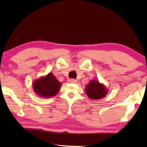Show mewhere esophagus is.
I'll return each instance as SVG.
<instances>
[{"label":"esophagus","mask_w":147,"mask_h":147,"mask_svg":"<svg viewBox=\"0 0 147 147\" xmlns=\"http://www.w3.org/2000/svg\"><path fill=\"white\" fill-rule=\"evenodd\" d=\"M76 80H74V79H69L68 80V82H69V83H73V84H75L76 83Z\"/></svg>","instance_id":"1"}]
</instances>
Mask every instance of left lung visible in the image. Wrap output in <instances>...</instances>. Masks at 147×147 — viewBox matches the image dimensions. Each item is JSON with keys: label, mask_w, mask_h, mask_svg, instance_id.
Wrapping results in <instances>:
<instances>
[{"label": "left lung", "mask_w": 147, "mask_h": 147, "mask_svg": "<svg viewBox=\"0 0 147 147\" xmlns=\"http://www.w3.org/2000/svg\"><path fill=\"white\" fill-rule=\"evenodd\" d=\"M86 94L92 100H99L105 97L108 90L103 84L100 83L97 80H93L86 86Z\"/></svg>", "instance_id": "8db88e82"}]
</instances>
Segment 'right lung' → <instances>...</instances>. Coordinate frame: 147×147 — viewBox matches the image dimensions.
Instances as JSON below:
<instances>
[{"instance_id":"add662e5","label":"right lung","mask_w":147,"mask_h":147,"mask_svg":"<svg viewBox=\"0 0 147 147\" xmlns=\"http://www.w3.org/2000/svg\"><path fill=\"white\" fill-rule=\"evenodd\" d=\"M32 86L37 95L47 98L57 95L59 92L61 83L56 79L53 74L49 73L47 75L35 80Z\"/></svg>"}]
</instances>
